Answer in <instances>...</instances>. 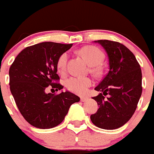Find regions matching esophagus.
Returning <instances> with one entry per match:
<instances>
[{
	"label": "esophagus",
	"instance_id": "1",
	"mask_svg": "<svg viewBox=\"0 0 154 154\" xmlns=\"http://www.w3.org/2000/svg\"><path fill=\"white\" fill-rule=\"evenodd\" d=\"M81 102H83V103H85V102H87L88 100V97H81Z\"/></svg>",
	"mask_w": 154,
	"mask_h": 154
}]
</instances>
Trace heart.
Here are the masks:
<instances>
[{
    "mask_svg": "<svg viewBox=\"0 0 154 154\" xmlns=\"http://www.w3.org/2000/svg\"><path fill=\"white\" fill-rule=\"evenodd\" d=\"M79 53L91 66V72L99 74L102 70L100 63L104 59V54L97 47L94 45H87L79 50ZM68 61L67 53H63L59 56L57 61V69L58 72L64 73ZM94 82L89 77H70L65 82L66 89L77 95H84L92 86Z\"/></svg>",
    "mask_w": 154,
    "mask_h": 154,
    "instance_id": "b5f03b06",
    "label": "heart"
}]
</instances>
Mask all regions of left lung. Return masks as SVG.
Listing matches in <instances>:
<instances>
[{
  "label": "left lung",
  "instance_id": "left-lung-1",
  "mask_svg": "<svg viewBox=\"0 0 154 154\" xmlns=\"http://www.w3.org/2000/svg\"><path fill=\"white\" fill-rule=\"evenodd\" d=\"M95 42L106 50L109 69L95 88L100 92L93 97L99 109L91 120L99 128L118 129L128 122L136 109L142 92L141 69L133 53L123 44L107 39ZM106 95L109 97L105 99Z\"/></svg>",
  "mask_w": 154,
  "mask_h": 154
}]
</instances>
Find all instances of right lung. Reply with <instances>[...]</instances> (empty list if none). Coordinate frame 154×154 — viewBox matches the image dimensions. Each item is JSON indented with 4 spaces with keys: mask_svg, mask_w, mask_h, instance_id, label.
<instances>
[{
    "mask_svg": "<svg viewBox=\"0 0 154 154\" xmlns=\"http://www.w3.org/2000/svg\"><path fill=\"white\" fill-rule=\"evenodd\" d=\"M72 44L44 42L25 48L16 57L9 70L10 88L19 112L33 127L50 129L59 125L69 107L80 98L69 91L59 94L48 93L63 89L57 83L59 56Z\"/></svg>",
    "mask_w": 154,
    "mask_h": 154,
    "instance_id": "add662e5",
    "label": "right lung"
}]
</instances>
